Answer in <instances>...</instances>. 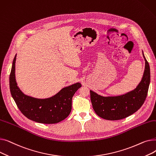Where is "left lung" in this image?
<instances>
[{"label": "left lung", "mask_w": 156, "mask_h": 156, "mask_svg": "<svg viewBox=\"0 0 156 156\" xmlns=\"http://www.w3.org/2000/svg\"><path fill=\"white\" fill-rule=\"evenodd\" d=\"M143 56L145 61L144 75L134 90L116 97H102L90 91L93 109L98 116L107 120H119L132 115L142 107L148 93L151 80L149 64L144 53Z\"/></svg>", "instance_id": "left-lung-1"}]
</instances>
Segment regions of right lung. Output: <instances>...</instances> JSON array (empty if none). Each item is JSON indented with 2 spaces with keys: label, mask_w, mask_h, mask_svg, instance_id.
I'll return each mask as SVG.
<instances>
[{
  "label": "right lung",
  "mask_w": 156,
  "mask_h": 156,
  "mask_svg": "<svg viewBox=\"0 0 156 156\" xmlns=\"http://www.w3.org/2000/svg\"><path fill=\"white\" fill-rule=\"evenodd\" d=\"M15 55L9 76L11 95L18 108L29 119L44 124H54L66 118L71 111L72 98L81 87L80 83L65 87L54 96L45 99L24 95L15 78Z\"/></svg>",
  "instance_id": "1"
}]
</instances>
